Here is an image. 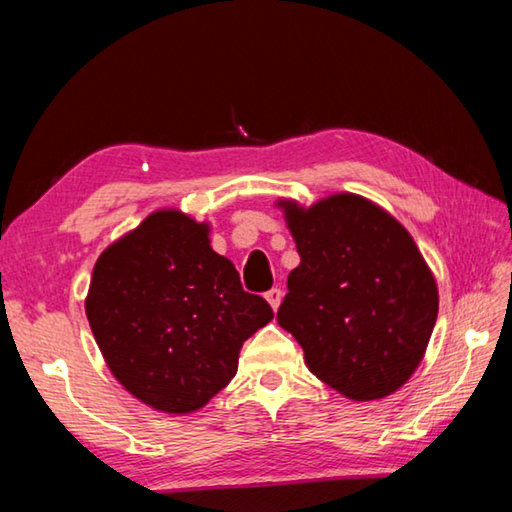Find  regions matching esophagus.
<instances>
[{
    "instance_id": "34e87169",
    "label": "esophagus",
    "mask_w": 512,
    "mask_h": 512,
    "mask_svg": "<svg viewBox=\"0 0 512 512\" xmlns=\"http://www.w3.org/2000/svg\"><path fill=\"white\" fill-rule=\"evenodd\" d=\"M266 300H268V305L273 307V311H277V307H280V302H282V291L280 289H271V291H266Z\"/></svg>"
}]
</instances>
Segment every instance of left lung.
<instances>
[{
    "instance_id": "8db88e82",
    "label": "left lung",
    "mask_w": 512,
    "mask_h": 512,
    "mask_svg": "<svg viewBox=\"0 0 512 512\" xmlns=\"http://www.w3.org/2000/svg\"><path fill=\"white\" fill-rule=\"evenodd\" d=\"M277 205L300 255L277 323L334 391L357 402L395 393L420 366L438 316L436 280L413 237L357 194Z\"/></svg>"
}]
</instances>
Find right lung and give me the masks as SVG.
Masks as SVG:
<instances>
[{
    "label": "right lung",
    "mask_w": 512,
    "mask_h": 512,
    "mask_svg": "<svg viewBox=\"0 0 512 512\" xmlns=\"http://www.w3.org/2000/svg\"><path fill=\"white\" fill-rule=\"evenodd\" d=\"M112 375L162 413H192L237 375L239 350L273 318L210 246V225L158 210L103 250L85 298Z\"/></svg>",
    "instance_id": "1"
}]
</instances>
